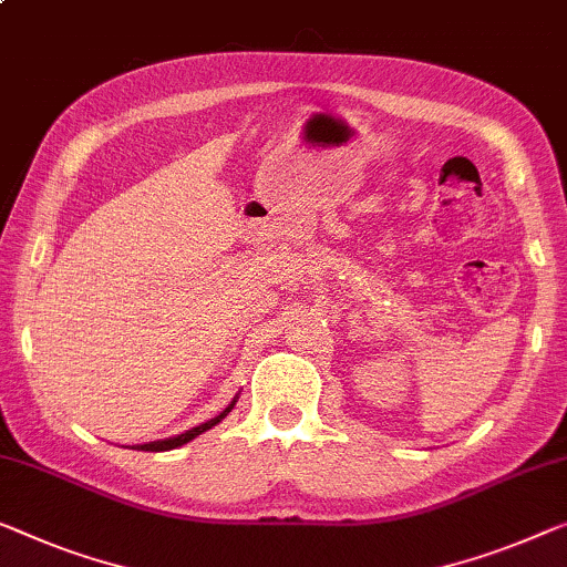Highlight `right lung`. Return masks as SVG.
Instances as JSON below:
<instances>
[{"label":"right lung","instance_id":"right-lung-1","mask_svg":"<svg viewBox=\"0 0 567 567\" xmlns=\"http://www.w3.org/2000/svg\"><path fill=\"white\" fill-rule=\"evenodd\" d=\"M236 400H239V396H234V402L229 404V408H226V410L221 412V415H216V417L206 420V422H203V425H198V427H190V430H185V433L175 435V437H165V441H152V443H145V445H134V447H137V451L159 453V451H173V447H181V445H185V443H190L193 437H198L200 433H206V430H210V427H214V425H218V422H221L226 415H229V412L234 410Z\"/></svg>","mask_w":567,"mask_h":567}]
</instances>
